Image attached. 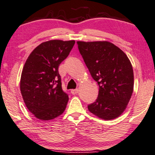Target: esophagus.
I'll use <instances>...</instances> for the list:
<instances>
[{
  "label": "esophagus",
  "mask_w": 155,
  "mask_h": 155,
  "mask_svg": "<svg viewBox=\"0 0 155 155\" xmlns=\"http://www.w3.org/2000/svg\"><path fill=\"white\" fill-rule=\"evenodd\" d=\"M78 93V89H73V90H71V94H73V95H74V94H77Z\"/></svg>",
  "instance_id": "esophagus-1"
}]
</instances>
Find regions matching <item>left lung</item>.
Returning a JSON list of instances; mask_svg holds the SVG:
<instances>
[{
  "mask_svg": "<svg viewBox=\"0 0 155 155\" xmlns=\"http://www.w3.org/2000/svg\"><path fill=\"white\" fill-rule=\"evenodd\" d=\"M77 43L93 79L99 86L97 99L88 105V110L101 119H115L126 109L134 91V70L130 60L110 42Z\"/></svg>",
  "mask_w": 155,
  "mask_h": 155,
  "instance_id": "left-lung-1",
  "label": "left lung"
}]
</instances>
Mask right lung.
I'll return each instance as SVG.
<instances>
[{
	"instance_id": "obj_1",
	"label": "right lung",
	"mask_w": 155,
	"mask_h": 155,
	"mask_svg": "<svg viewBox=\"0 0 155 155\" xmlns=\"http://www.w3.org/2000/svg\"><path fill=\"white\" fill-rule=\"evenodd\" d=\"M74 43L61 40L43 42L27 58L21 72L20 91L27 108L38 119H54L66 109L69 97L61 88L58 69Z\"/></svg>"
}]
</instances>
